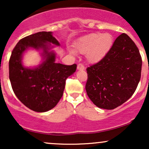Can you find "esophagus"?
Segmentation results:
<instances>
[{"label": "esophagus", "mask_w": 149, "mask_h": 149, "mask_svg": "<svg viewBox=\"0 0 149 149\" xmlns=\"http://www.w3.org/2000/svg\"><path fill=\"white\" fill-rule=\"evenodd\" d=\"M77 69L78 70H84L85 66L83 64H78V66H77Z\"/></svg>", "instance_id": "1"}]
</instances>
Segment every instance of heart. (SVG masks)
Segmentation results:
<instances>
[{
	"label": "heart",
	"instance_id": "b5f03b06",
	"mask_svg": "<svg viewBox=\"0 0 149 149\" xmlns=\"http://www.w3.org/2000/svg\"><path fill=\"white\" fill-rule=\"evenodd\" d=\"M113 38L109 33H92L80 38L74 43L75 51L85 53L90 62H97L105 57L111 48Z\"/></svg>",
	"mask_w": 149,
	"mask_h": 149
}]
</instances>
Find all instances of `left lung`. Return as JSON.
<instances>
[{
    "label": "left lung",
    "instance_id": "8db88e82",
    "mask_svg": "<svg viewBox=\"0 0 149 149\" xmlns=\"http://www.w3.org/2000/svg\"><path fill=\"white\" fill-rule=\"evenodd\" d=\"M141 66L136 44L126 33L120 34L105 57L87 68L89 98L101 109L111 110L122 105L137 88Z\"/></svg>",
    "mask_w": 149,
    "mask_h": 149
}]
</instances>
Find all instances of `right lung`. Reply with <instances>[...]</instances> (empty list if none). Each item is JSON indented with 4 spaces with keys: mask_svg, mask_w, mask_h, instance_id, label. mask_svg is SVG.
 <instances>
[{
    "mask_svg": "<svg viewBox=\"0 0 149 149\" xmlns=\"http://www.w3.org/2000/svg\"><path fill=\"white\" fill-rule=\"evenodd\" d=\"M47 42L59 45L50 31H40L23 38L12 52L9 60V78L19 100L31 110L45 112L57 105L63 95L66 80L76 71L77 65L55 62V54L48 52ZM28 47L42 48L46 59L36 69L24 68L21 56Z\"/></svg>",
    "mask_w": 149,
    "mask_h": 149,
    "instance_id": "1",
    "label": "right lung"
}]
</instances>
